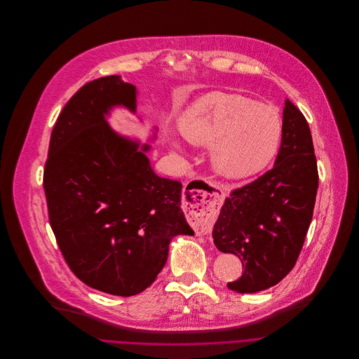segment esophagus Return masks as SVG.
Segmentation results:
<instances>
[{
	"instance_id": "1",
	"label": "esophagus",
	"mask_w": 359,
	"mask_h": 359,
	"mask_svg": "<svg viewBox=\"0 0 359 359\" xmlns=\"http://www.w3.org/2000/svg\"><path fill=\"white\" fill-rule=\"evenodd\" d=\"M224 199V192L222 189L218 187L217 192H213L210 199L198 203V206H191V209L188 210V217L191 219V222L201 231V232H210L212 225L215 222V218H217V213L219 210V206L222 203Z\"/></svg>"
}]
</instances>
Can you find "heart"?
Segmentation results:
<instances>
[{
	"label": "heart",
	"instance_id": "heart-1",
	"mask_svg": "<svg viewBox=\"0 0 359 359\" xmlns=\"http://www.w3.org/2000/svg\"><path fill=\"white\" fill-rule=\"evenodd\" d=\"M178 127L191 144L209 146L212 170L231 180L264 170L276 157L283 135V121L274 107L225 92H212L192 102ZM168 144L174 154L187 156L181 142L168 140Z\"/></svg>",
	"mask_w": 359,
	"mask_h": 359
}]
</instances>
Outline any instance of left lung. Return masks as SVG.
<instances>
[{
  "label": "left lung",
  "mask_w": 359,
  "mask_h": 359,
  "mask_svg": "<svg viewBox=\"0 0 359 359\" xmlns=\"http://www.w3.org/2000/svg\"><path fill=\"white\" fill-rule=\"evenodd\" d=\"M318 188L311 131L303 113L285 99L276 163L256 181L235 189L213 226V243L236 255L245 271L228 289L257 293L277 284L302 252Z\"/></svg>",
  "instance_id": "left-lung-1"
}]
</instances>
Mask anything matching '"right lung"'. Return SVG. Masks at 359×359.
I'll use <instances>...</instances> for the list:
<instances>
[{"label": "right lung", "instance_id": "1", "mask_svg": "<svg viewBox=\"0 0 359 359\" xmlns=\"http://www.w3.org/2000/svg\"><path fill=\"white\" fill-rule=\"evenodd\" d=\"M113 107H137L135 86L117 75L86 83L66 103L52 130L43 189L70 270L92 289L130 297L157 278L172 238L194 231L181 182L154 172L150 144L110 127Z\"/></svg>", "mask_w": 359, "mask_h": 359}]
</instances>
